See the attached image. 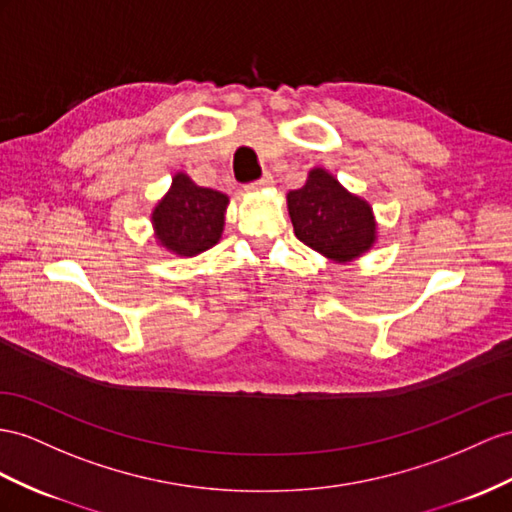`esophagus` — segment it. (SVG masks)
<instances>
[{"mask_svg":"<svg viewBox=\"0 0 512 512\" xmlns=\"http://www.w3.org/2000/svg\"><path fill=\"white\" fill-rule=\"evenodd\" d=\"M272 175L270 173H266L264 177L261 179H257V181H253V183H248L246 186V190H261V188H268V186H272Z\"/></svg>","mask_w":512,"mask_h":512,"instance_id":"1","label":"esophagus"}]
</instances>
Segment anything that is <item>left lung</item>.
Listing matches in <instances>:
<instances>
[{
  "mask_svg": "<svg viewBox=\"0 0 512 512\" xmlns=\"http://www.w3.org/2000/svg\"><path fill=\"white\" fill-rule=\"evenodd\" d=\"M287 209L296 238L335 261L355 259L374 244L370 205L322 168L311 170L305 186L287 194Z\"/></svg>",
  "mask_w": 512,
  "mask_h": 512,
  "instance_id": "left-lung-1",
  "label": "left lung"
}]
</instances>
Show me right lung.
I'll return each instance as SVG.
<instances>
[{
	"label": "right lung",
	"mask_w": 512,
	"mask_h": 512,
	"mask_svg": "<svg viewBox=\"0 0 512 512\" xmlns=\"http://www.w3.org/2000/svg\"><path fill=\"white\" fill-rule=\"evenodd\" d=\"M227 201V194L196 186L188 175L179 173L153 212L157 240L168 251L186 257L207 251L220 240Z\"/></svg>",
	"instance_id": "obj_1"
}]
</instances>
